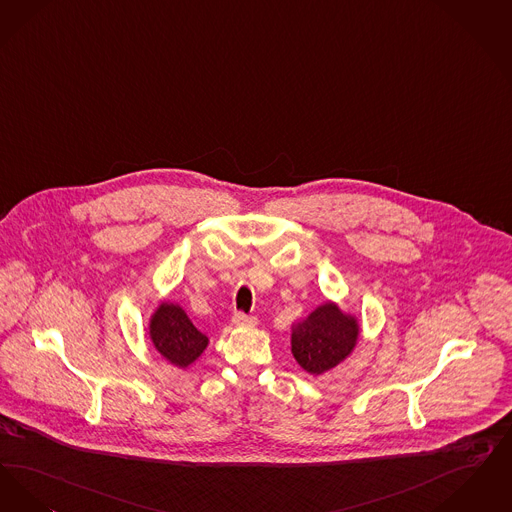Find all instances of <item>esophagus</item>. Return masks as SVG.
Masks as SVG:
<instances>
[{"label": "esophagus", "mask_w": 512, "mask_h": 512, "mask_svg": "<svg viewBox=\"0 0 512 512\" xmlns=\"http://www.w3.org/2000/svg\"><path fill=\"white\" fill-rule=\"evenodd\" d=\"M258 321L254 315H245V313H235L233 315V325L235 327H254Z\"/></svg>", "instance_id": "1"}]
</instances>
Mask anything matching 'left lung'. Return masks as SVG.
I'll return each mask as SVG.
<instances>
[{
  "label": "left lung",
  "mask_w": 512,
  "mask_h": 512,
  "mask_svg": "<svg viewBox=\"0 0 512 512\" xmlns=\"http://www.w3.org/2000/svg\"><path fill=\"white\" fill-rule=\"evenodd\" d=\"M359 334L361 325L356 313L327 300L292 323L290 352L308 375L319 377L352 356Z\"/></svg>",
  "instance_id": "obj_1"
}]
</instances>
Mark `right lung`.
<instances>
[{
    "instance_id": "add662e5",
    "label": "right lung",
    "mask_w": 512,
    "mask_h": 512,
    "mask_svg": "<svg viewBox=\"0 0 512 512\" xmlns=\"http://www.w3.org/2000/svg\"><path fill=\"white\" fill-rule=\"evenodd\" d=\"M149 340L160 356L183 371L202 356L210 342L178 302L170 300H160L151 313Z\"/></svg>"
}]
</instances>
